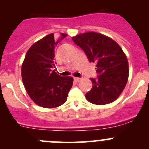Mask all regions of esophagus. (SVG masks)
<instances>
[{
	"mask_svg": "<svg viewBox=\"0 0 149 149\" xmlns=\"http://www.w3.org/2000/svg\"><path fill=\"white\" fill-rule=\"evenodd\" d=\"M81 80H82L81 78H76V77L74 78V81L76 82H79V81H81Z\"/></svg>",
	"mask_w": 149,
	"mask_h": 149,
	"instance_id": "obj_1",
	"label": "esophagus"
}]
</instances>
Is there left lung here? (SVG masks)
I'll use <instances>...</instances> for the list:
<instances>
[{
  "label": "left lung",
  "instance_id": "obj_1",
  "mask_svg": "<svg viewBox=\"0 0 149 149\" xmlns=\"http://www.w3.org/2000/svg\"><path fill=\"white\" fill-rule=\"evenodd\" d=\"M85 52L88 61L96 64L98 79H90L92 88L86 94L89 102L104 105L113 102L124 90L129 76L127 58L121 47L110 37L94 31L72 37Z\"/></svg>",
  "mask_w": 149,
  "mask_h": 149
}]
</instances>
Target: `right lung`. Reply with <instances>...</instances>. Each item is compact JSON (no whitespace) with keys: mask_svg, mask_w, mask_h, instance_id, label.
I'll return each mask as SVG.
<instances>
[{"mask_svg":"<svg viewBox=\"0 0 149 149\" xmlns=\"http://www.w3.org/2000/svg\"><path fill=\"white\" fill-rule=\"evenodd\" d=\"M67 34H49L30 47L22 65V81L28 95L36 104L55 108L64 104L73 86L70 76L55 72V49Z\"/></svg>","mask_w":149,"mask_h":149,"instance_id":"right-lung-1","label":"right lung"}]
</instances>
